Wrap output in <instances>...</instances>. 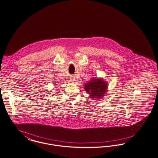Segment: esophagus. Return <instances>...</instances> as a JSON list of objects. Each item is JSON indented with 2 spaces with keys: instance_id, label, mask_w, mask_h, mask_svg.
I'll use <instances>...</instances> for the list:
<instances>
[{
  "instance_id": "1",
  "label": "esophagus",
  "mask_w": 158,
  "mask_h": 158,
  "mask_svg": "<svg viewBox=\"0 0 158 158\" xmlns=\"http://www.w3.org/2000/svg\"><path fill=\"white\" fill-rule=\"evenodd\" d=\"M71 81H74V79H73V78H71Z\"/></svg>"
}]
</instances>
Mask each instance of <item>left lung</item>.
<instances>
[{
	"label": "left lung",
	"instance_id": "left-lung-1",
	"mask_svg": "<svg viewBox=\"0 0 158 158\" xmlns=\"http://www.w3.org/2000/svg\"><path fill=\"white\" fill-rule=\"evenodd\" d=\"M107 88V83L103 80L94 78L85 85L86 92L92 99L99 100L106 93Z\"/></svg>",
	"mask_w": 158,
	"mask_h": 158
}]
</instances>
